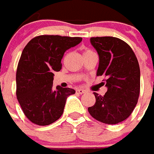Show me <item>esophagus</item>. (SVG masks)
Here are the masks:
<instances>
[{
	"label": "esophagus",
	"instance_id": "obj_1",
	"mask_svg": "<svg viewBox=\"0 0 154 154\" xmlns=\"http://www.w3.org/2000/svg\"><path fill=\"white\" fill-rule=\"evenodd\" d=\"M76 93L77 94H84V93H86V91L85 90H83V89H77L76 90Z\"/></svg>",
	"mask_w": 154,
	"mask_h": 154
}]
</instances>
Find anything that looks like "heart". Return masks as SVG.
I'll use <instances>...</instances> for the list:
<instances>
[{
	"label": "heart",
	"instance_id": "b5f03b06",
	"mask_svg": "<svg viewBox=\"0 0 154 154\" xmlns=\"http://www.w3.org/2000/svg\"><path fill=\"white\" fill-rule=\"evenodd\" d=\"M91 51H91V50H86V51H85V52H84V54L88 53V52H91Z\"/></svg>",
	"mask_w": 154,
	"mask_h": 154
}]
</instances>
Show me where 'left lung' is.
Listing matches in <instances>:
<instances>
[{"label": "left lung", "instance_id": "1", "mask_svg": "<svg viewBox=\"0 0 154 154\" xmlns=\"http://www.w3.org/2000/svg\"><path fill=\"white\" fill-rule=\"evenodd\" d=\"M91 43L100 57L97 76L106 77L108 91L103 96L94 92L95 103L89 107L91 117L103 123L112 125L129 118L140 90V70L131 47L113 36H96Z\"/></svg>", "mask_w": 154, "mask_h": 154}]
</instances>
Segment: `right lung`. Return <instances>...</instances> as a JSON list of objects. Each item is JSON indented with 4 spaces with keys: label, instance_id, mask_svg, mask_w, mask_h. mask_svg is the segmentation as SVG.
<instances>
[{
    "label": "right lung",
    "instance_id": "1",
    "mask_svg": "<svg viewBox=\"0 0 154 154\" xmlns=\"http://www.w3.org/2000/svg\"><path fill=\"white\" fill-rule=\"evenodd\" d=\"M82 41V37L41 35L23 49L17 67L16 96L32 123L47 126L62 116L67 97L75 91L60 86L53 91L54 72L62 68L64 52Z\"/></svg>",
    "mask_w": 154,
    "mask_h": 154
}]
</instances>
